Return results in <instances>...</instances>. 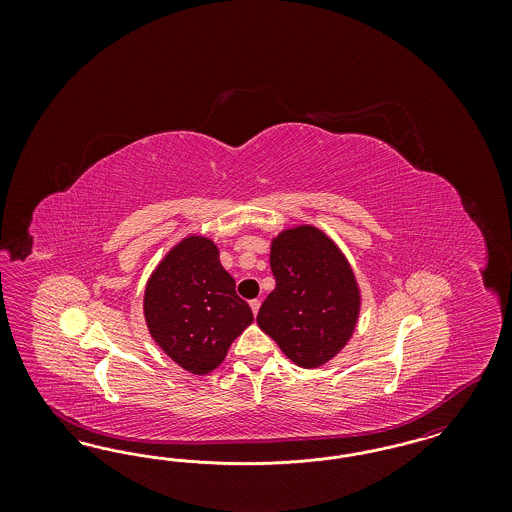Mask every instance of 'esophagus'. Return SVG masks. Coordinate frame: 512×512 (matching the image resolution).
<instances>
[{"label": "esophagus", "mask_w": 512, "mask_h": 512, "mask_svg": "<svg viewBox=\"0 0 512 512\" xmlns=\"http://www.w3.org/2000/svg\"><path fill=\"white\" fill-rule=\"evenodd\" d=\"M249 307H251L253 315H257V313H259V307H261V301H259V299H253V301H249Z\"/></svg>", "instance_id": "obj_1"}]
</instances>
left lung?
I'll return each instance as SVG.
<instances>
[{
    "label": "left lung",
    "mask_w": 512,
    "mask_h": 512,
    "mask_svg": "<svg viewBox=\"0 0 512 512\" xmlns=\"http://www.w3.org/2000/svg\"><path fill=\"white\" fill-rule=\"evenodd\" d=\"M270 270L276 288L259 309V328L297 366L334 359L361 313V288L338 244L313 224L286 228L270 242Z\"/></svg>",
    "instance_id": "1"
}]
</instances>
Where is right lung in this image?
I'll use <instances>...</instances> for the list:
<instances>
[{"label": "right lung", "instance_id": "obj_1", "mask_svg": "<svg viewBox=\"0 0 512 512\" xmlns=\"http://www.w3.org/2000/svg\"><path fill=\"white\" fill-rule=\"evenodd\" d=\"M219 255L211 238L190 234L159 261L144 292L151 338L176 365L197 376L213 372L253 322Z\"/></svg>", "mask_w": 512, "mask_h": 512}]
</instances>
